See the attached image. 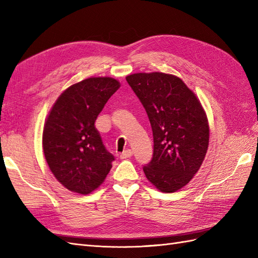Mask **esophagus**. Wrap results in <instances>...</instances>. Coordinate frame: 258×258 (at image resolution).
I'll list each match as a JSON object with an SVG mask.
<instances>
[{"label":"esophagus","instance_id":"obj_1","mask_svg":"<svg viewBox=\"0 0 258 258\" xmlns=\"http://www.w3.org/2000/svg\"><path fill=\"white\" fill-rule=\"evenodd\" d=\"M132 151L131 150H127V151H124V152H122L121 154H120V159H127V158H130L131 156H132Z\"/></svg>","mask_w":258,"mask_h":258}]
</instances>
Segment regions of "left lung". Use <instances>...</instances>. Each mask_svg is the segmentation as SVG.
<instances>
[{
  "label": "left lung",
  "mask_w": 258,
  "mask_h": 258,
  "mask_svg": "<svg viewBox=\"0 0 258 258\" xmlns=\"http://www.w3.org/2000/svg\"><path fill=\"white\" fill-rule=\"evenodd\" d=\"M150 119L154 152L143 171L163 192L182 188L197 173L209 145L207 115L176 76L154 72L126 77Z\"/></svg>",
  "instance_id": "1"
}]
</instances>
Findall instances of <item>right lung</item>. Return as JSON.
I'll return each instance as SVG.
<instances>
[{
	"label": "right lung",
	"mask_w": 258,
	"mask_h": 258,
	"mask_svg": "<svg viewBox=\"0 0 258 258\" xmlns=\"http://www.w3.org/2000/svg\"><path fill=\"white\" fill-rule=\"evenodd\" d=\"M119 88L110 77H91L72 85L53 104L43 131L46 161L69 190L88 195L103 183L114 156L95 121L107 100Z\"/></svg>",
	"instance_id": "obj_1"
}]
</instances>
